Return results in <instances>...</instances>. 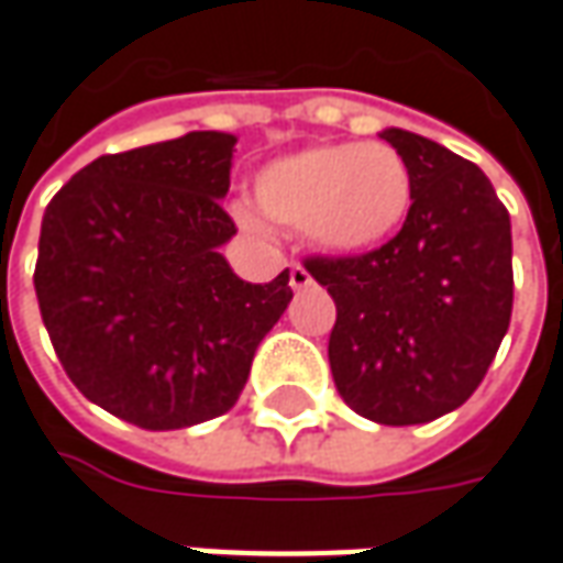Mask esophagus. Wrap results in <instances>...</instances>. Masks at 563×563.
Segmentation results:
<instances>
[{
	"mask_svg": "<svg viewBox=\"0 0 563 563\" xmlns=\"http://www.w3.org/2000/svg\"><path fill=\"white\" fill-rule=\"evenodd\" d=\"M314 283V277L301 267V264H289V286L296 289V292H301V289H308Z\"/></svg>",
	"mask_w": 563,
	"mask_h": 563,
	"instance_id": "34e87169",
	"label": "esophagus"
}]
</instances>
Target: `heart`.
<instances>
[{
    "mask_svg": "<svg viewBox=\"0 0 563 563\" xmlns=\"http://www.w3.org/2000/svg\"><path fill=\"white\" fill-rule=\"evenodd\" d=\"M252 205H233L243 230H301L330 255H364L386 245L415 202V177L389 143H318L280 155L255 174Z\"/></svg>",
    "mask_w": 563,
    "mask_h": 563,
    "instance_id": "obj_1",
    "label": "heart"
}]
</instances>
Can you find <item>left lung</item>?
Returning <instances> with one entry per match:
<instances>
[{
  "label": "left lung",
  "instance_id": "8db88e82",
  "mask_svg": "<svg viewBox=\"0 0 563 563\" xmlns=\"http://www.w3.org/2000/svg\"><path fill=\"white\" fill-rule=\"evenodd\" d=\"M411 167L396 236L355 258H308L336 301L330 371L355 415L386 427L461 408L508 333L511 218L489 177L427 136L379 133Z\"/></svg>",
  "mask_w": 563,
  "mask_h": 563
}]
</instances>
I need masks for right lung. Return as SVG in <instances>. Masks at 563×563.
I'll list each match as a JSON object with an SVG mask.
<instances>
[{"label": "right lung", "mask_w": 563, "mask_h": 563, "mask_svg": "<svg viewBox=\"0 0 563 563\" xmlns=\"http://www.w3.org/2000/svg\"><path fill=\"white\" fill-rule=\"evenodd\" d=\"M233 146L192 130L102 155L43 214L33 286L55 355L92 405L143 430L227 415L292 299L286 271L245 283L221 255Z\"/></svg>", "instance_id": "add662e5"}]
</instances>
